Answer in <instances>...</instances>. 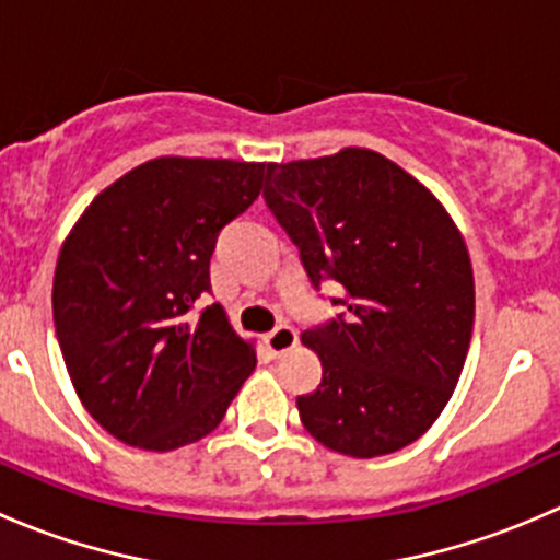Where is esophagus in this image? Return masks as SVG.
Wrapping results in <instances>:
<instances>
[{
  "instance_id": "obj_1",
  "label": "esophagus",
  "mask_w": 560,
  "mask_h": 560,
  "mask_svg": "<svg viewBox=\"0 0 560 560\" xmlns=\"http://www.w3.org/2000/svg\"><path fill=\"white\" fill-rule=\"evenodd\" d=\"M262 341H265V349L270 352V358H281V354H287L290 349H295L298 330L290 325H279L276 330H270Z\"/></svg>"
}]
</instances>
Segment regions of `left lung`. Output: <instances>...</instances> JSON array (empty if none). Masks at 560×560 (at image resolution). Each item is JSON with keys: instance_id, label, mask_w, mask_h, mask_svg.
Masks as SVG:
<instances>
[{"instance_id": "8db88e82", "label": "left lung", "mask_w": 560, "mask_h": 560, "mask_svg": "<svg viewBox=\"0 0 560 560\" xmlns=\"http://www.w3.org/2000/svg\"><path fill=\"white\" fill-rule=\"evenodd\" d=\"M265 202L314 287H343L347 316L303 332L322 382L298 398L327 450L380 457L436 422L466 363L474 273L453 217L415 175L371 149L270 165Z\"/></svg>"}]
</instances>
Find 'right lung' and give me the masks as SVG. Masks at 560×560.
Instances as JSON below:
<instances>
[{
	"mask_svg": "<svg viewBox=\"0 0 560 560\" xmlns=\"http://www.w3.org/2000/svg\"><path fill=\"white\" fill-rule=\"evenodd\" d=\"M265 162L156 156L113 180L67 235L54 273L61 358L118 442L171 453L208 436L257 365L211 292L224 224L262 189Z\"/></svg>",
	"mask_w": 560,
	"mask_h": 560,
	"instance_id": "right-lung-1",
	"label": "right lung"
}]
</instances>
